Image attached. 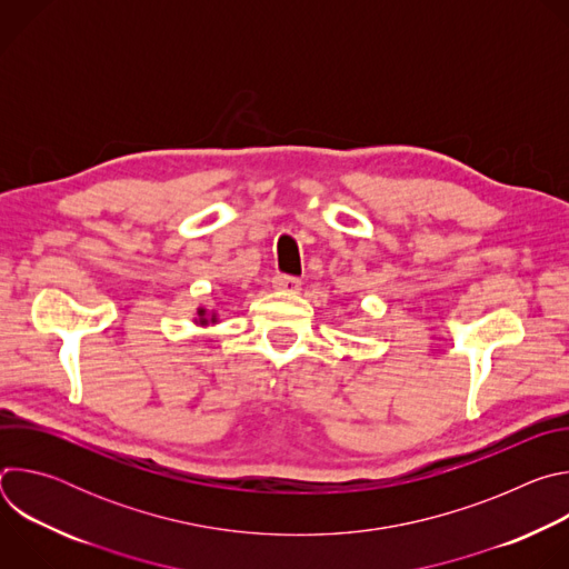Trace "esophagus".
<instances>
[{
  "label": "esophagus",
  "mask_w": 569,
  "mask_h": 569,
  "mask_svg": "<svg viewBox=\"0 0 569 569\" xmlns=\"http://www.w3.org/2000/svg\"><path fill=\"white\" fill-rule=\"evenodd\" d=\"M272 286H274V290H281V292H297L301 288V279L279 272V274H274Z\"/></svg>",
  "instance_id": "1"
}]
</instances>
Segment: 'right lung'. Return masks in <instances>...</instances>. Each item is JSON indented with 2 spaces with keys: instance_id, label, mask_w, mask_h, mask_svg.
<instances>
[{
  "instance_id": "add662e5",
  "label": "right lung",
  "mask_w": 569,
  "mask_h": 569,
  "mask_svg": "<svg viewBox=\"0 0 569 569\" xmlns=\"http://www.w3.org/2000/svg\"><path fill=\"white\" fill-rule=\"evenodd\" d=\"M196 321L200 323V327H207V323H213V321H216V315H213V312L209 315L204 308H198V319H196Z\"/></svg>"
}]
</instances>
